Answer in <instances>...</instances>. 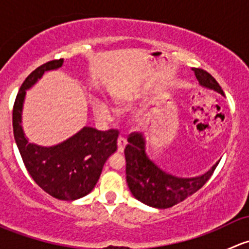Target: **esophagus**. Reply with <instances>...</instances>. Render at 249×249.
<instances>
[{
	"label": "esophagus",
	"mask_w": 249,
	"mask_h": 249,
	"mask_svg": "<svg viewBox=\"0 0 249 249\" xmlns=\"http://www.w3.org/2000/svg\"><path fill=\"white\" fill-rule=\"evenodd\" d=\"M117 144H118V152L123 153L124 152L125 145H126V140H125L124 137H119L117 141Z\"/></svg>",
	"instance_id": "esophagus-1"
}]
</instances>
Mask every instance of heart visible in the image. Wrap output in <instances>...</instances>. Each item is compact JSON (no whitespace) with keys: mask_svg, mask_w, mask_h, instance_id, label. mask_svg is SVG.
<instances>
[{"mask_svg":"<svg viewBox=\"0 0 249 249\" xmlns=\"http://www.w3.org/2000/svg\"><path fill=\"white\" fill-rule=\"evenodd\" d=\"M115 102L120 106H127L131 104V100L122 99V97H115ZM92 112L96 115L97 119L101 122H110L112 120V110H110L109 106L101 99H94L91 102Z\"/></svg>","mask_w":249,"mask_h":249,"instance_id":"heart-1","label":"heart"}]
</instances>
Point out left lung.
<instances>
[{"label":"left lung","instance_id":"left-lung-1","mask_svg":"<svg viewBox=\"0 0 249 249\" xmlns=\"http://www.w3.org/2000/svg\"><path fill=\"white\" fill-rule=\"evenodd\" d=\"M199 84L224 96L222 88L210 73L200 69H193ZM125 147L126 182L130 192L144 205L154 208H169L182 202L196 193L212 176L217 167L215 162L207 172L196 177H177L160 169L147 154V140L144 134H135L127 139Z\"/></svg>","mask_w":249,"mask_h":249}]
</instances>
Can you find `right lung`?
<instances>
[{"instance_id":"obj_1","label":"right lung","mask_w":249,"mask_h":249,"mask_svg":"<svg viewBox=\"0 0 249 249\" xmlns=\"http://www.w3.org/2000/svg\"><path fill=\"white\" fill-rule=\"evenodd\" d=\"M64 59L53 60L35 70L22 83L13 108V131L18 149L35 182L53 197L73 201L85 196L96 185L105 162L117 150L118 131H99L83 126L79 131L54 145L30 142L22 129V109L26 91L44 73L56 71Z\"/></svg>"}]
</instances>
